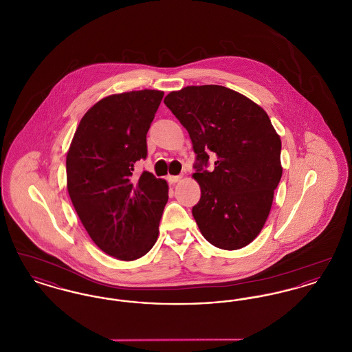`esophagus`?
<instances>
[{
  "label": "esophagus",
  "mask_w": 352,
  "mask_h": 352,
  "mask_svg": "<svg viewBox=\"0 0 352 352\" xmlns=\"http://www.w3.org/2000/svg\"><path fill=\"white\" fill-rule=\"evenodd\" d=\"M181 179H182L181 175H168V184H177V182H179Z\"/></svg>",
  "instance_id": "obj_1"
}]
</instances>
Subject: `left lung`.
Instances as JSON below:
<instances>
[{
  "label": "left lung",
  "mask_w": 352,
  "mask_h": 352,
  "mask_svg": "<svg viewBox=\"0 0 352 352\" xmlns=\"http://www.w3.org/2000/svg\"><path fill=\"white\" fill-rule=\"evenodd\" d=\"M190 134L201 199L192 207L201 234L234 251L263 230L280 184L281 140L267 112L223 85H188L165 98ZM214 168L207 170L209 160Z\"/></svg>",
  "instance_id": "obj_1"
}]
</instances>
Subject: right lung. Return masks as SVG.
<instances>
[{
	"instance_id": "1",
	"label": "right lung",
	"mask_w": 352,
	"mask_h": 352,
	"mask_svg": "<svg viewBox=\"0 0 352 352\" xmlns=\"http://www.w3.org/2000/svg\"><path fill=\"white\" fill-rule=\"evenodd\" d=\"M164 98L142 89L98 101L80 120L66 160L67 190L94 243L132 261L151 251L168 199V184L134 165L148 155L146 133Z\"/></svg>"
}]
</instances>
